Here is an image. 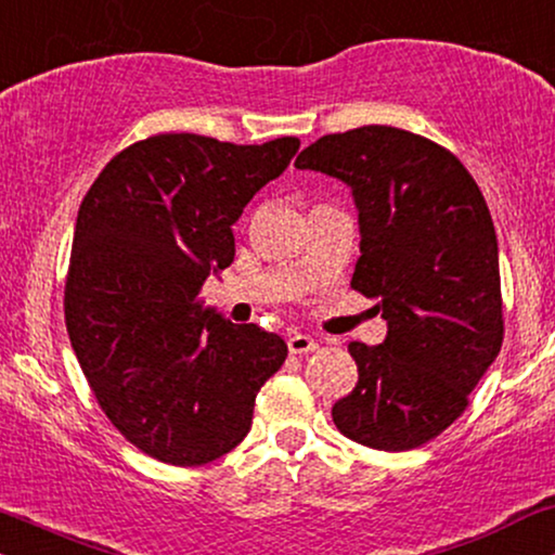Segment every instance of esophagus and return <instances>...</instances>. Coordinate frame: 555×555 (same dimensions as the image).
<instances>
[{
  "mask_svg": "<svg viewBox=\"0 0 555 555\" xmlns=\"http://www.w3.org/2000/svg\"><path fill=\"white\" fill-rule=\"evenodd\" d=\"M289 352L292 354H309L317 350V339L309 337V335H292L289 337Z\"/></svg>",
  "mask_w": 555,
  "mask_h": 555,
  "instance_id": "1",
  "label": "esophagus"
}]
</instances>
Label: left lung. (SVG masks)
<instances>
[{
  "instance_id": "8db88e82",
  "label": "left lung",
  "mask_w": 555,
  "mask_h": 555,
  "mask_svg": "<svg viewBox=\"0 0 555 555\" xmlns=\"http://www.w3.org/2000/svg\"><path fill=\"white\" fill-rule=\"evenodd\" d=\"M294 165L350 184L363 250L350 286L388 322L383 345H347L358 386L332 421L380 452L426 444L462 416L505 337L482 190L441 144L378 124L317 139Z\"/></svg>"
}]
</instances>
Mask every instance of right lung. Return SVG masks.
I'll list each match as a JSON object with an SVG mask.
<instances>
[{"instance_id": "1", "label": "right lung", "mask_w": 555, "mask_h": 555, "mask_svg": "<svg viewBox=\"0 0 555 555\" xmlns=\"http://www.w3.org/2000/svg\"><path fill=\"white\" fill-rule=\"evenodd\" d=\"M299 150L297 137L231 144L157 134L121 150L80 203L65 327L88 386L152 460L201 467L248 434L286 343L197 301L233 263V223Z\"/></svg>"}]
</instances>
